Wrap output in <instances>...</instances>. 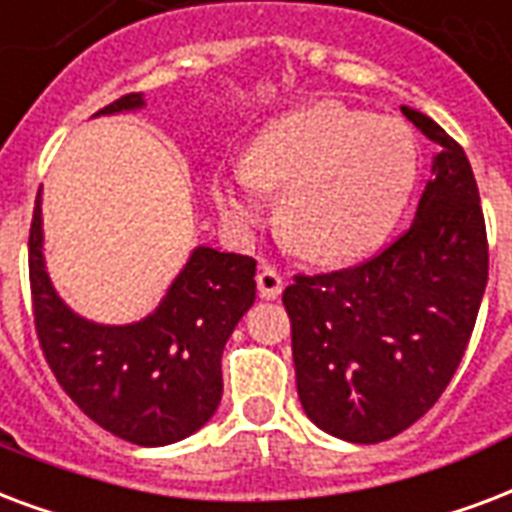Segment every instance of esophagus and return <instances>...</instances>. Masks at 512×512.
Here are the masks:
<instances>
[{
  "mask_svg": "<svg viewBox=\"0 0 512 512\" xmlns=\"http://www.w3.org/2000/svg\"><path fill=\"white\" fill-rule=\"evenodd\" d=\"M257 290H260V295L268 300L279 298L284 290L282 273L276 271V268H271V265H260V271H257Z\"/></svg>",
  "mask_w": 512,
  "mask_h": 512,
  "instance_id": "obj_1",
  "label": "esophagus"
}]
</instances>
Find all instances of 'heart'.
Instances as JSON below:
<instances>
[{"instance_id": "1", "label": "heart", "mask_w": 512, "mask_h": 512, "mask_svg": "<svg viewBox=\"0 0 512 512\" xmlns=\"http://www.w3.org/2000/svg\"><path fill=\"white\" fill-rule=\"evenodd\" d=\"M419 179V147L403 120L317 101L273 120L247 163L214 177V204L239 236L265 220V190H282L279 230L314 263L338 265L392 233Z\"/></svg>"}]
</instances>
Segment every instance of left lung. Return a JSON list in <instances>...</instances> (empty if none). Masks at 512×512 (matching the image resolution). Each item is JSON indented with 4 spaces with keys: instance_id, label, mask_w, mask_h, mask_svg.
<instances>
[{
    "instance_id": "8db88e82",
    "label": "left lung",
    "mask_w": 512,
    "mask_h": 512,
    "mask_svg": "<svg viewBox=\"0 0 512 512\" xmlns=\"http://www.w3.org/2000/svg\"><path fill=\"white\" fill-rule=\"evenodd\" d=\"M438 144L411 228L354 268L284 290L306 416L333 438L381 443L438 403L464 357L489 279L481 195L459 144L400 107Z\"/></svg>"
}]
</instances>
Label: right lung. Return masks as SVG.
Returning <instances> with one entry per match:
<instances>
[{"label": "right lung", "mask_w": 512, "mask_h": 512, "mask_svg": "<svg viewBox=\"0 0 512 512\" xmlns=\"http://www.w3.org/2000/svg\"><path fill=\"white\" fill-rule=\"evenodd\" d=\"M144 104L142 93H128L93 117ZM29 279L45 360L99 427L136 446H169L212 419L222 400V349L255 303L252 257L198 244L155 311L128 325H101L66 306L50 282L39 190Z\"/></svg>", "instance_id": "obj_1"}]
</instances>
